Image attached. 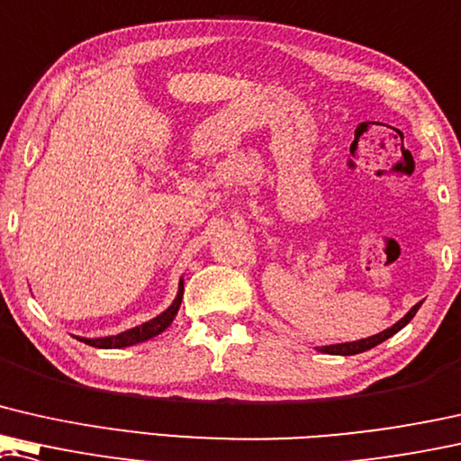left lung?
Listing matches in <instances>:
<instances>
[{
	"mask_svg": "<svg viewBox=\"0 0 461 461\" xmlns=\"http://www.w3.org/2000/svg\"><path fill=\"white\" fill-rule=\"evenodd\" d=\"M420 305H422V302L413 305V308L408 313H405L402 320H397L395 324L389 326V329H384L383 332H378V335H372L368 339H359V341H351V343L322 345V347H316V349L322 351V353H329V356H356V353L368 351V349H372V347H376V345H380L383 341H386V339H391L393 335H395V332L402 330L405 324H410V320L416 316V312L420 310Z\"/></svg>",
	"mask_w": 461,
	"mask_h": 461,
	"instance_id": "1",
	"label": "left lung"
}]
</instances>
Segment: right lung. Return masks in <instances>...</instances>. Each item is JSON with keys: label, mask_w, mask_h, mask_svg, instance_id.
<instances>
[{"label": "right lung", "mask_w": 461, "mask_h": 461, "mask_svg": "<svg viewBox=\"0 0 461 461\" xmlns=\"http://www.w3.org/2000/svg\"><path fill=\"white\" fill-rule=\"evenodd\" d=\"M183 291H185V280L181 278L175 302H172L162 313H158L156 318H151V320H148V322L135 326V329L118 332V335H112V337H97V339L77 337V339H81L83 343L91 345V347H97V349H120V347H131V345L149 341L151 337H156V335H159V332H164L166 329H168V326L172 324V320L176 318L178 308H181V302H183Z\"/></svg>", "instance_id": "add662e5"}]
</instances>
